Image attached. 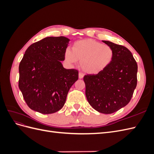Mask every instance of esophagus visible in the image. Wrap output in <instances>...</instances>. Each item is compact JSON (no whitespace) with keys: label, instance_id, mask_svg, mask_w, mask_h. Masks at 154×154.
<instances>
[{"label":"esophagus","instance_id":"esophagus-1","mask_svg":"<svg viewBox=\"0 0 154 154\" xmlns=\"http://www.w3.org/2000/svg\"><path fill=\"white\" fill-rule=\"evenodd\" d=\"M78 77H79V78H80V79H82L83 78V74L82 73L80 72V73L78 74Z\"/></svg>","mask_w":154,"mask_h":154}]
</instances>
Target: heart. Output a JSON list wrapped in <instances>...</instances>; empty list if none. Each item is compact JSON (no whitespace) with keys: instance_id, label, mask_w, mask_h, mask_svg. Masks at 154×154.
Returning <instances> with one entry per match:
<instances>
[{"instance_id":"1","label":"heart","mask_w":154,"mask_h":154,"mask_svg":"<svg viewBox=\"0 0 154 154\" xmlns=\"http://www.w3.org/2000/svg\"><path fill=\"white\" fill-rule=\"evenodd\" d=\"M114 50L110 46L102 44L92 39H83L76 42L72 51L67 49L65 58L70 63L80 61V67L85 72L97 74L108 67L112 62Z\"/></svg>"}]
</instances>
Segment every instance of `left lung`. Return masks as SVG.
I'll use <instances>...</instances> for the list:
<instances>
[{"instance_id": "1", "label": "left lung", "mask_w": 154, "mask_h": 154, "mask_svg": "<svg viewBox=\"0 0 154 154\" xmlns=\"http://www.w3.org/2000/svg\"><path fill=\"white\" fill-rule=\"evenodd\" d=\"M113 49L112 62L104 71L83 78L89 104L103 114H112L127 105L137 85V65L132 53L123 45L102 40Z\"/></svg>"}]
</instances>
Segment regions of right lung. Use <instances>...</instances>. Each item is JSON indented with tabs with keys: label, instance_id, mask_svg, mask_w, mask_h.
<instances>
[{
	"label": "right lung",
	"instance_id": "add662e5",
	"mask_svg": "<svg viewBox=\"0 0 154 154\" xmlns=\"http://www.w3.org/2000/svg\"><path fill=\"white\" fill-rule=\"evenodd\" d=\"M70 40L65 36L45 37L31 44L19 65L18 87L29 108L53 114L63 106L78 71L66 69L61 61Z\"/></svg>",
	"mask_w": 154,
	"mask_h": 154
}]
</instances>
